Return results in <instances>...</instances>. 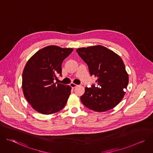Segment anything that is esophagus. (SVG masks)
I'll use <instances>...</instances> for the list:
<instances>
[{"label":"esophagus","mask_w":153,"mask_h":153,"mask_svg":"<svg viewBox=\"0 0 153 153\" xmlns=\"http://www.w3.org/2000/svg\"><path fill=\"white\" fill-rule=\"evenodd\" d=\"M77 86H78L77 85H76V84H75L74 83H70V86L72 88H76V87H77Z\"/></svg>","instance_id":"34e87169"}]
</instances>
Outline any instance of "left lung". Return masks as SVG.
<instances>
[{"mask_svg": "<svg viewBox=\"0 0 153 153\" xmlns=\"http://www.w3.org/2000/svg\"><path fill=\"white\" fill-rule=\"evenodd\" d=\"M88 65L91 76L97 77V85L85 87L80 97L82 103L97 112H104L117 105L125 94L128 74L122 58L102 45L76 50Z\"/></svg>", "mask_w": 153, "mask_h": 153, "instance_id": "left-lung-1", "label": "left lung"}]
</instances>
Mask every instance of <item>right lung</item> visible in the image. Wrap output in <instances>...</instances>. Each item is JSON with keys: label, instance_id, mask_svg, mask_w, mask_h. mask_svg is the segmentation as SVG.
<instances>
[{"label": "right lung", "instance_id": "obj_1", "mask_svg": "<svg viewBox=\"0 0 153 153\" xmlns=\"http://www.w3.org/2000/svg\"><path fill=\"white\" fill-rule=\"evenodd\" d=\"M73 51L55 45L37 51L27 62L22 74L25 97L37 112L57 113L64 108L71 93V86L54 82L62 76V63Z\"/></svg>", "mask_w": 153, "mask_h": 153}]
</instances>
